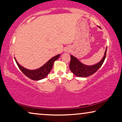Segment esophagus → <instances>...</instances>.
Returning <instances> with one entry per match:
<instances>
[{"instance_id": "34e87169", "label": "esophagus", "mask_w": 122, "mask_h": 122, "mask_svg": "<svg viewBox=\"0 0 122 122\" xmlns=\"http://www.w3.org/2000/svg\"><path fill=\"white\" fill-rule=\"evenodd\" d=\"M67 51V52H68V51Z\"/></svg>"}]
</instances>
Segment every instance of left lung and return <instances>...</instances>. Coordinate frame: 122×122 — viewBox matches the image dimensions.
<instances>
[{"label": "left lung", "instance_id": "8db88e82", "mask_svg": "<svg viewBox=\"0 0 122 122\" xmlns=\"http://www.w3.org/2000/svg\"><path fill=\"white\" fill-rule=\"evenodd\" d=\"M107 47H106L104 56L102 59L98 63L95 65L88 66L84 65L75 57V56L71 55V61L70 63V68L71 71L75 76L80 77H86L95 73L99 68L102 66L104 60L106 59V52H107Z\"/></svg>", "mask_w": 122, "mask_h": 122}]
</instances>
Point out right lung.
<instances>
[{
	"label": "right lung",
	"instance_id": "right-lung-1",
	"mask_svg": "<svg viewBox=\"0 0 122 122\" xmlns=\"http://www.w3.org/2000/svg\"><path fill=\"white\" fill-rule=\"evenodd\" d=\"M60 54L57 55L52 58H51L50 60H49L45 64H44L43 66L39 68L36 70H29L27 68L21 66V65L19 64V63L17 62L16 60L14 57L15 60L16 61V64L22 72L24 74L25 76H27V77L31 79L32 80L38 81L42 80L45 78L47 76L48 74L50 72L51 69H52L53 65H54V62L59 59Z\"/></svg>",
	"mask_w": 122,
	"mask_h": 122
}]
</instances>
